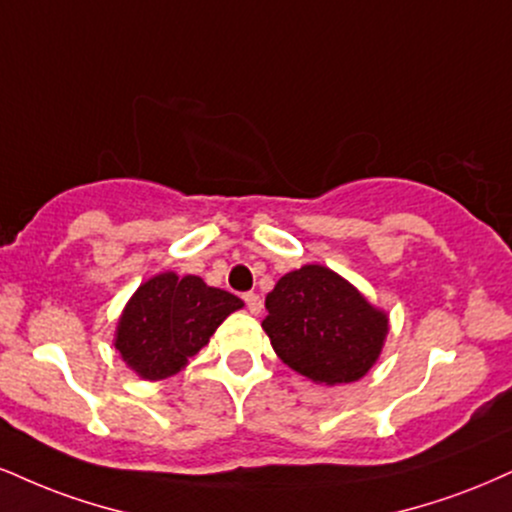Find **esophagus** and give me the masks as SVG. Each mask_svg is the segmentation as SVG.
I'll list each match as a JSON object with an SVG mask.
<instances>
[{
  "mask_svg": "<svg viewBox=\"0 0 512 512\" xmlns=\"http://www.w3.org/2000/svg\"><path fill=\"white\" fill-rule=\"evenodd\" d=\"M243 300H245V305H248V310L252 312V315H260L262 312V298L257 293H245L243 295Z\"/></svg>",
  "mask_w": 512,
  "mask_h": 512,
  "instance_id": "1",
  "label": "esophagus"
}]
</instances>
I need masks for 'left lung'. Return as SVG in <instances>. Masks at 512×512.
<instances>
[{
	"label": "left lung",
	"instance_id": "obj_1",
	"mask_svg": "<svg viewBox=\"0 0 512 512\" xmlns=\"http://www.w3.org/2000/svg\"><path fill=\"white\" fill-rule=\"evenodd\" d=\"M276 355L317 384H350L365 377L384 346L389 319L346 279L305 264L281 276L264 300Z\"/></svg>",
	"mask_w": 512,
	"mask_h": 512
}]
</instances>
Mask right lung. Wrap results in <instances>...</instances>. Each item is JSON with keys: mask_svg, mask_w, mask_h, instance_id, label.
<instances>
[{"mask_svg": "<svg viewBox=\"0 0 512 512\" xmlns=\"http://www.w3.org/2000/svg\"><path fill=\"white\" fill-rule=\"evenodd\" d=\"M240 307L238 295L207 286L200 276L159 274L126 305L114 346L140 377H171Z\"/></svg>", "mask_w": 512, "mask_h": 512, "instance_id": "1", "label": "right lung"}]
</instances>
